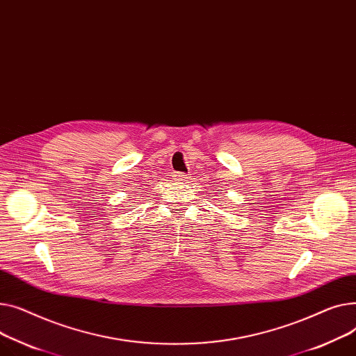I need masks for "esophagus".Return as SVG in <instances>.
Listing matches in <instances>:
<instances>
[{"label":"esophagus","mask_w":356,"mask_h":356,"mask_svg":"<svg viewBox=\"0 0 356 356\" xmlns=\"http://www.w3.org/2000/svg\"><path fill=\"white\" fill-rule=\"evenodd\" d=\"M186 178H188V177H186L184 172H175V174H174V179H175V181H186Z\"/></svg>","instance_id":"34e87169"}]
</instances>
